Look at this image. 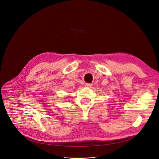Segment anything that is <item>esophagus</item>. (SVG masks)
Here are the masks:
<instances>
[{"label":"esophagus","instance_id":"obj_1","mask_svg":"<svg viewBox=\"0 0 159 159\" xmlns=\"http://www.w3.org/2000/svg\"><path fill=\"white\" fill-rule=\"evenodd\" d=\"M92 86V83H87L85 84V86H86V87H91Z\"/></svg>","mask_w":159,"mask_h":159}]
</instances>
